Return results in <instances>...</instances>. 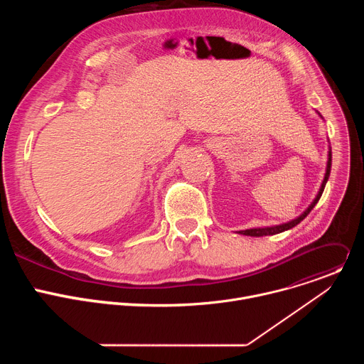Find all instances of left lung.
<instances>
[{"label":"left lung","mask_w":364,"mask_h":364,"mask_svg":"<svg viewBox=\"0 0 364 364\" xmlns=\"http://www.w3.org/2000/svg\"><path fill=\"white\" fill-rule=\"evenodd\" d=\"M330 171H331V151L328 152V163H327V171H326V177H324V181H323V184H321V188H320V191H318V194H317V197H316V200L311 203V205L308 207V209L299 216V218H296V219H294V220H291V222H288V223H284V225H278V226H271V228H257V229H247V230H240L239 233H242V235H246V236H268V235H277V233H281V232H285V230H289V229H292L294 226H296L299 222H302L308 215H309V212L314 209V205L318 203V200H320V197H321V194H323V191H324V187H326V184H327V180H328V177H330Z\"/></svg>","instance_id":"left-lung-1"}]
</instances>
